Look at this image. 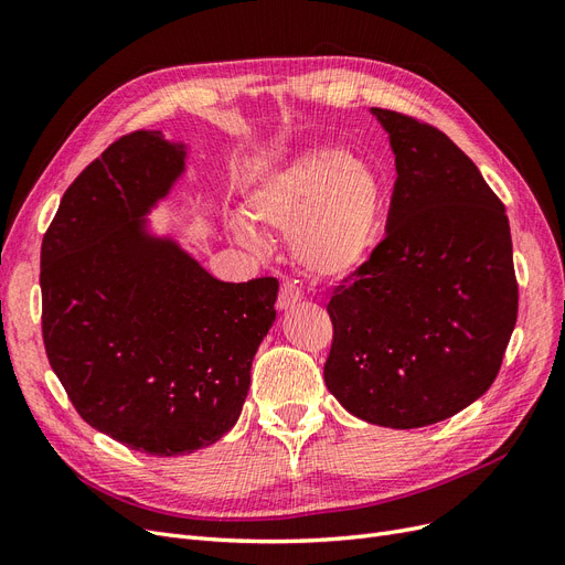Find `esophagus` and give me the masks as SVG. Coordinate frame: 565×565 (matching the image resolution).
<instances>
[{"label":"esophagus","mask_w":565,"mask_h":565,"mask_svg":"<svg viewBox=\"0 0 565 565\" xmlns=\"http://www.w3.org/2000/svg\"><path fill=\"white\" fill-rule=\"evenodd\" d=\"M301 301V289H299V285L295 282V280H282V285H280V292H278V309L280 311H287V309H292L295 303H299Z\"/></svg>","instance_id":"1"}]
</instances>
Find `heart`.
Segmentation results:
<instances>
[{"label": "heart", "instance_id": "obj_1", "mask_svg": "<svg viewBox=\"0 0 565 565\" xmlns=\"http://www.w3.org/2000/svg\"><path fill=\"white\" fill-rule=\"evenodd\" d=\"M245 212L256 226L289 231L297 264L318 280H344L361 270L377 241L384 212L380 177L344 150L313 148L256 183ZM247 245L259 235L233 224Z\"/></svg>", "mask_w": 565, "mask_h": 565}]
</instances>
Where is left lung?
Listing matches in <instances>:
<instances>
[{
	"label": "left lung",
	"instance_id": "obj_1",
	"mask_svg": "<svg viewBox=\"0 0 565 565\" xmlns=\"http://www.w3.org/2000/svg\"><path fill=\"white\" fill-rule=\"evenodd\" d=\"M396 156L384 241L328 303L324 384L351 415L417 429L492 386L519 313L502 200L440 129L372 108Z\"/></svg>",
	"mask_w": 565,
	"mask_h": 565
}]
</instances>
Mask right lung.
Masks as SVG:
<instances>
[{
	"mask_svg": "<svg viewBox=\"0 0 565 565\" xmlns=\"http://www.w3.org/2000/svg\"><path fill=\"white\" fill-rule=\"evenodd\" d=\"M160 131L110 143L67 188L42 241V337L79 417L156 457L233 429L278 280L221 282L146 216L183 174Z\"/></svg>",
	"mask_w": 565,
	"mask_h": 565,
	"instance_id": "right-lung-1",
	"label": "right lung"
}]
</instances>
